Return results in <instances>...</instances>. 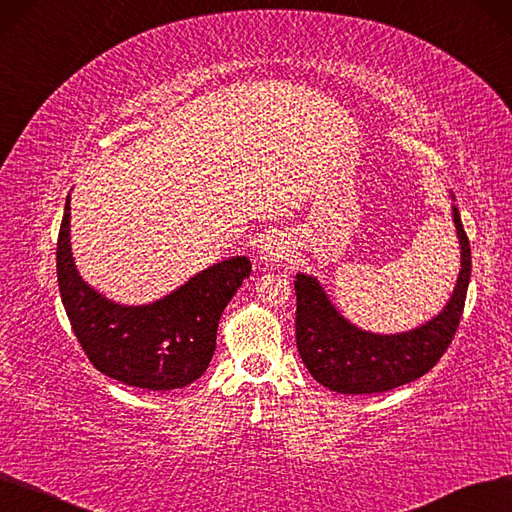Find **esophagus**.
I'll return each mask as SVG.
<instances>
[{"mask_svg":"<svg viewBox=\"0 0 512 512\" xmlns=\"http://www.w3.org/2000/svg\"><path fill=\"white\" fill-rule=\"evenodd\" d=\"M260 260L262 262H279L281 258H285L290 254V243L288 239H283L281 233H267L260 239Z\"/></svg>","mask_w":512,"mask_h":512,"instance_id":"34e87169","label":"esophagus"}]
</instances>
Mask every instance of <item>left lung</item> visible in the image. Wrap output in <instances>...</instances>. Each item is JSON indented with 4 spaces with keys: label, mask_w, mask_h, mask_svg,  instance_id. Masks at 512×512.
Here are the masks:
<instances>
[{
    "label": "left lung",
    "mask_w": 512,
    "mask_h": 512,
    "mask_svg": "<svg viewBox=\"0 0 512 512\" xmlns=\"http://www.w3.org/2000/svg\"><path fill=\"white\" fill-rule=\"evenodd\" d=\"M452 220L460 243L456 288L441 313L414 330H361L336 309L317 277L296 273V344L319 384L342 395L384 393L418 380L441 359L460 323L470 279V245L458 206H452Z\"/></svg>",
    "instance_id": "obj_1"
}]
</instances>
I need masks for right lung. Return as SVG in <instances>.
I'll return each mask as SVG.
<instances>
[{"label": "right lung", "instance_id": "1", "mask_svg": "<svg viewBox=\"0 0 512 512\" xmlns=\"http://www.w3.org/2000/svg\"><path fill=\"white\" fill-rule=\"evenodd\" d=\"M252 262L233 256L199 271L155 302L119 304L81 279L71 252V195L56 245L58 290L73 332L98 372L147 391L195 382L216 351L222 311Z\"/></svg>", "mask_w": 512, "mask_h": 512}]
</instances>
